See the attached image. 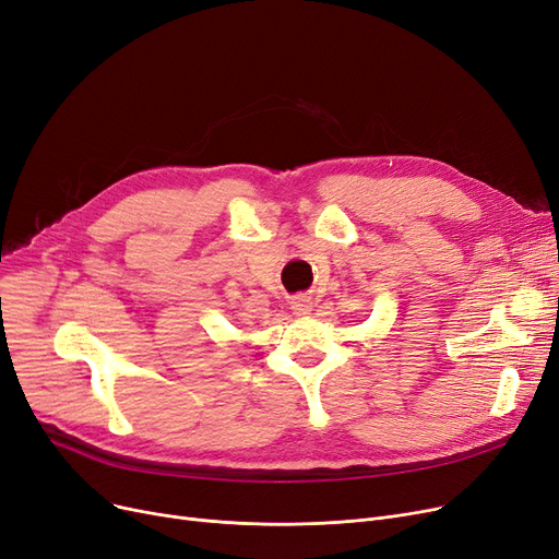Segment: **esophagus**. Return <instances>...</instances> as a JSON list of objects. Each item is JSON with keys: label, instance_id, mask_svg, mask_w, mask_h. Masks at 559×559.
Returning <instances> with one entry per match:
<instances>
[{"label": "esophagus", "instance_id": "esophagus-1", "mask_svg": "<svg viewBox=\"0 0 559 559\" xmlns=\"http://www.w3.org/2000/svg\"><path fill=\"white\" fill-rule=\"evenodd\" d=\"M292 310H295L297 314H308L312 310V304L308 297H295L292 299Z\"/></svg>", "mask_w": 559, "mask_h": 559}]
</instances>
